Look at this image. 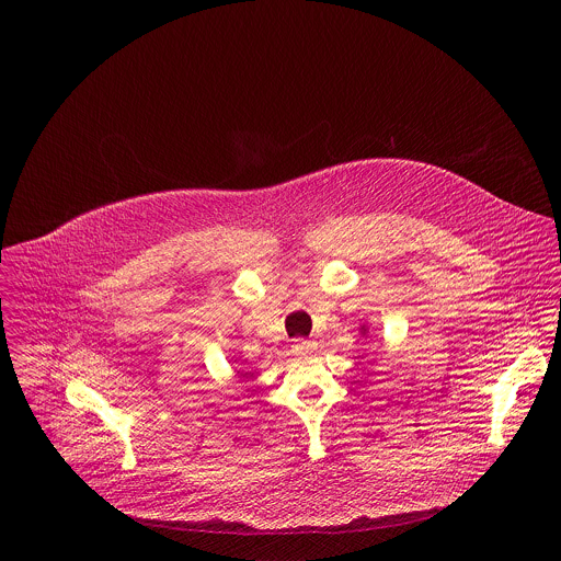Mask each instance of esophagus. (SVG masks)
<instances>
[{
    "mask_svg": "<svg viewBox=\"0 0 561 561\" xmlns=\"http://www.w3.org/2000/svg\"><path fill=\"white\" fill-rule=\"evenodd\" d=\"M291 350H294L296 354H305V352H311V350H313V343L307 341V339H296V341L291 343Z\"/></svg>",
    "mask_w": 561,
    "mask_h": 561,
    "instance_id": "esophagus-1",
    "label": "esophagus"
}]
</instances>
